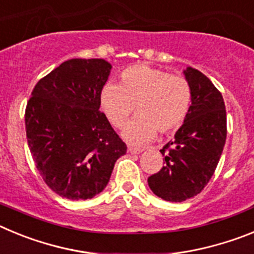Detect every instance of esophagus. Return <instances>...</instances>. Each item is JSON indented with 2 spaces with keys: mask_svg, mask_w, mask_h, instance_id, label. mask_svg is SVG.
<instances>
[{
  "mask_svg": "<svg viewBox=\"0 0 254 254\" xmlns=\"http://www.w3.org/2000/svg\"><path fill=\"white\" fill-rule=\"evenodd\" d=\"M128 152L129 154L134 155V154H140V152H142V150L136 149V147H128Z\"/></svg>",
  "mask_w": 254,
  "mask_h": 254,
  "instance_id": "1",
  "label": "esophagus"
}]
</instances>
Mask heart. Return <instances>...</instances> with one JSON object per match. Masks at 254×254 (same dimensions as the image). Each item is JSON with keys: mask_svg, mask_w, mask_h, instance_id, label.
Masks as SVG:
<instances>
[{"mask_svg": "<svg viewBox=\"0 0 254 254\" xmlns=\"http://www.w3.org/2000/svg\"><path fill=\"white\" fill-rule=\"evenodd\" d=\"M190 103L192 90L186 78L149 64L123 69L120 85L108 82L100 93V105L114 127H121L133 109L137 113L122 129V137L132 145L154 140L156 132L177 131Z\"/></svg>", "mask_w": 254, "mask_h": 254, "instance_id": "1", "label": "heart"}]
</instances>
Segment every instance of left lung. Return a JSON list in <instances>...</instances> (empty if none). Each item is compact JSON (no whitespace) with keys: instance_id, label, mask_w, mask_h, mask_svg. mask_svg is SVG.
<instances>
[{"instance_id":"8db88e82","label":"left lung","mask_w":254,"mask_h":254,"mask_svg":"<svg viewBox=\"0 0 254 254\" xmlns=\"http://www.w3.org/2000/svg\"><path fill=\"white\" fill-rule=\"evenodd\" d=\"M192 90V103L174 140L160 150L164 167L149 177L150 190L160 198L182 202L197 196L214 174L226 140L223 95L198 69L183 71Z\"/></svg>"}]
</instances>
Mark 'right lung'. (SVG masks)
Returning <instances> with one entry per match:
<instances>
[{"label":"right lung","instance_id":"right-lung-1","mask_svg":"<svg viewBox=\"0 0 254 254\" xmlns=\"http://www.w3.org/2000/svg\"><path fill=\"white\" fill-rule=\"evenodd\" d=\"M112 64L72 58L38 81L25 111L33 160L52 190L68 199L93 198L107 187L127 146L99 112Z\"/></svg>","mask_w":254,"mask_h":254}]
</instances>
